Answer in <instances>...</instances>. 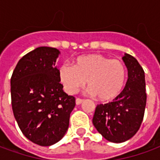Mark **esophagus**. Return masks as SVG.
<instances>
[{
  "mask_svg": "<svg viewBox=\"0 0 160 160\" xmlns=\"http://www.w3.org/2000/svg\"><path fill=\"white\" fill-rule=\"evenodd\" d=\"M82 102H83V100H82V99H80V98H77L75 101V102L77 105H80V104H81V103H82Z\"/></svg>",
  "mask_w": 160,
  "mask_h": 160,
  "instance_id": "34e87169",
  "label": "esophagus"
}]
</instances>
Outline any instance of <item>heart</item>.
<instances>
[{
    "instance_id": "heart-1",
    "label": "heart",
    "mask_w": 160,
    "mask_h": 160,
    "mask_svg": "<svg viewBox=\"0 0 160 160\" xmlns=\"http://www.w3.org/2000/svg\"><path fill=\"white\" fill-rule=\"evenodd\" d=\"M58 77L68 94L77 93L88 81L93 95L102 102H108L121 94L125 85L126 67L120 59L88 54L75 58L72 67L61 65Z\"/></svg>"
}]
</instances>
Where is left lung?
Here are the masks:
<instances>
[{"instance_id": "left-lung-1", "label": "left lung", "mask_w": 160, "mask_h": 160, "mask_svg": "<svg viewBox=\"0 0 160 160\" xmlns=\"http://www.w3.org/2000/svg\"><path fill=\"white\" fill-rule=\"evenodd\" d=\"M122 60L128 68L125 88L113 102L97 105L93 117L97 131L113 143L125 142L138 132L144 119L147 98L142 66L127 53Z\"/></svg>"}]
</instances>
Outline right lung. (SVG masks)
Segmentation results:
<instances>
[{
  "mask_svg": "<svg viewBox=\"0 0 160 160\" xmlns=\"http://www.w3.org/2000/svg\"><path fill=\"white\" fill-rule=\"evenodd\" d=\"M59 51L42 46L21 58L10 80L14 117L34 144L50 146L65 136L75 98L63 91L55 66Z\"/></svg>",
  "mask_w": 160,
  "mask_h": 160,
  "instance_id": "1",
  "label": "right lung"
}]
</instances>
